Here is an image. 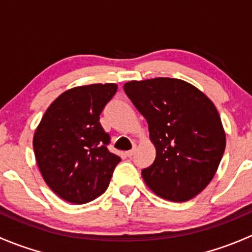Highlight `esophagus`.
I'll use <instances>...</instances> for the list:
<instances>
[{
  "label": "esophagus",
  "mask_w": 252,
  "mask_h": 252,
  "mask_svg": "<svg viewBox=\"0 0 252 252\" xmlns=\"http://www.w3.org/2000/svg\"><path fill=\"white\" fill-rule=\"evenodd\" d=\"M134 152H135V150L133 149V150H129V151H126V156H128V157H131L134 155Z\"/></svg>",
  "instance_id": "1"
}]
</instances>
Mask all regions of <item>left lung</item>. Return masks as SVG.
Returning a JSON list of instances; mask_svg holds the SVG:
<instances>
[{
	"mask_svg": "<svg viewBox=\"0 0 252 252\" xmlns=\"http://www.w3.org/2000/svg\"><path fill=\"white\" fill-rule=\"evenodd\" d=\"M124 91L149 124L156 149L154 163L142 169L145 184L174 202L192 199L217 172L225 149V131L212 101L180 79L131 80Z\"/></svg>",
	"mask_w": 252,
	"mask_h": 252,
	"instance_id": "left-lung-1",
	"label": "left lung"
}]
</instances>
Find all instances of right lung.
Here are the masks:
<instances>
[{
    "mask_svg": "<svg viewBox=\"0 0 252 252\" xmlns=\"http://www.w3.org/2000/svg\"><path fill=\"white\" fill-rule=\"evenodd\" d=\"M117 84L75 86L61 94L45 112L32 146L45 183L64 201L90 202L108 188L121 157L108 151L110 135L100 114Z\"/></svg>",
    "mask_w": 252,
    "mask_h": 252,
    "instance_id": "right-lung-1",
    "label": "right lung"
}]
</instances>
